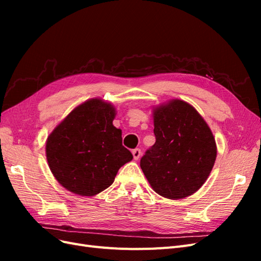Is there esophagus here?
Returning a JSON list of instances; mask_svg holds the SVG:
<instances>
[{"instance_id":"obj_1","label":"esophagus","mask_w":261,"mask_h":261,"mask_svg":"<svg viewBox=\"0 0 261 261\" xmlns=\"http://www.w3.org/2000/svg\"><path fill=\"white\" fill-rule=\"evenodd\" d=\"M140 155H141L140 149L136 148V149H134V150H133V156H134V159H135V160H138Z\"/></svg>"}]
</instances>
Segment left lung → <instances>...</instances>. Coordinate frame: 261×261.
Segmentation results:
<instances>
[{
	"label": "left lung",
	"instance_id": "left-lung-1",
	"mask_svg": "<svg viewBox=\"0 0 261 261\" xmlns=\"http://www.w3.org/2000/svg\"><path fill=\"white\" fill-rule=\"evenodd\" d=\"M154 145L140 159L153 191L169 199L196 193L215 165L217 145L213 134L197 110L173 99L153 109Z\"/></svg>",
	"mask_w": 261,
	"mask_h": 261
}]
</instances>
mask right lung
<instances>
[{
    "mask_svg": "<svg viewBox=\"0 0 261 261\" xmlns=\"http://www.w3.org/2000/svg\"><path fill=\"white\" fill-rule=\"evenodd\" d=\"M115 108L99 98L76 107L50 134L46 160L54 177L67 191L94 196L111 186L133 154L122 145L113 125Z\"/></svg>",
    "mask_w": 261,
    "mask_h": 261,
    "instance_id": "right-lung-1",
    "label": "right lung"
}]
</instances>
